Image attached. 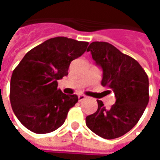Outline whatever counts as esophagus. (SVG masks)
<instances>
[{"mask_svg": "<svg viewBox=\"0 0 160 160\" xmlns=\"http://www.w3.org/2000/svg\"><path fill=\"white\" fill-rule=\"evenodd\" d=\"M79 101H83V100H85V99H86V98H87V97H86V96H85V95H79Z\"/></svg>", "mask_w": 160, "mask_h": 160, "instance_id": "34e87169", "label": "esophagus"}]
</instances>
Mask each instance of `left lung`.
Here are the masks:
<instances>
[{
  "mask_svg": "<svg viewBox=\"0 0 160 160\" xmlns=\"http://www.w3.org/2000/svg\"><path fill=\"white\" fill-rule=\"evenodd\" d=\"M87 51L103 68L102 86L114 92L117 101L107 109L97 100V111L86 118L87 126L104 139L120 137L135 126L148 105V74L136 60L109 42H92Z\"/></svg>",
  "mask_w": 160,
  "mask_h": 160,
  "instance_id": "8db88e82",
  "label": "left lung"
}]
</instances>
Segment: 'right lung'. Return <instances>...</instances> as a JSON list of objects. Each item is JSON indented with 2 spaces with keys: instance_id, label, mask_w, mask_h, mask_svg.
I'll use <instances>...</instances> for the list:
<instances>
[{
  "instance_id": "obj_1",
  "label": "right lung",
  "mask_w": 160,
  "mask_h": 160,
  "mask_svg": "<svg viewBox=\"0 0 160 160\" xmlns=\"http://www.w3.org/2000/svg\"><path fill=\"white\" fill-rule=\"evenodd\" d=\"M88 43L66 37L53 38L28 51L14 68L10 103L26 128L46 134L64 123L78 96L63 93L57 88V80L68 75L71 62L83 55Z\"/></svg>"
}]
</instances>
